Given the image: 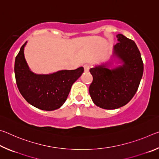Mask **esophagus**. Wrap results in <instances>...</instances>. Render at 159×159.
<instances>
[{
	"label": "esophagus",
	"mask_w": 159,
	"mask_h": 159,
	"mask_svg": "<svg viewBox=\"0 0 159 159\" xmlns=\"http://www.w3.org/2000/svg\"><path fill=\"white\" fill-rule=\"evenodd\" d=\"M83 67H84V70H85V72L89 71L90 68V66L89 65V64H84V66H83Z\"/></svg>",
	"instance_id": "esophagus-1"
}]
</instances>
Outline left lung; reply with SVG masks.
I'll use <instances>...</instances> for the list:
<instances>
[{"label":"left lung","instance_id":"1","mask_svg":"<svg viewBox=\"0 0 159 159\" xmlns=\"http://www.w3.org/2000/svg\"><path fill=\"white\" fill-rule=\"evenodd\" d=\"M116 37L118 43L114 46V54L123 65L109 69L102 64L90 69L93 77L89 87L90 97L95 105L105 109H116L128 104L143 75V61L135 43L123 34Z\"/></svg>","mask_w":159,"mask_h":159}]
</instances>
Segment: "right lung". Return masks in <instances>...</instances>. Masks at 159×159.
I'll use <instances>...</instances> for the list:
<instances>
[{
	"label": "right lung",
	"mask_w": 159,
	"mask_h": 159,
	"mask_svg": "<svg viewBox=\"0 0 159 159\" xmlns=\"http://www.w3.org/2000/svg\"><path fill=\"white\" fill-rule=\"evenodd\" d=\"M21 47L16 56L15 74L21 95L32 106L45 111L57 109L65 102L73 83L81 76L84 69L61 70L51 74H36L31 71Z\"/></svg>",
	"instance_id": "1"
}]
</instances>
